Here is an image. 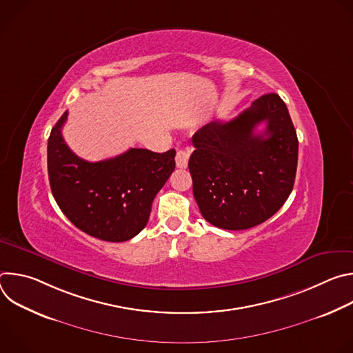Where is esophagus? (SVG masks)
Instances as JSON below:
<instances>
[{
  "label": "esophagus",
  "instance_id": "esophagus-1",
  "mask_svg": "<svg viewBox=\"0 0 353 353\" xmlns=\"http://www.w3.org/2000/svg\"><path fill=\"white\" fill-rule=\"evenodd\" d=\"M190 149L188 148H180L177 149V154H176V165L180 169H185L188 165V159H190Z\"/></svg>",
  "mask_w": 353,
  "mask_h": 353
}]
</instances>
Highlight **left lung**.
<instances>
[{"label": "left lung", "mask_w": 353, "mask_h": 353, "mask_svg": "<svg viewBox=\"0 0 353 353\" xmlns=\"http://www.w3.org/2000/svg\"><path fill=\"white\" fill-rule=\"evenodd\" d=\"M268 124L260 134L254 132ZM188 161L201 215L216 228L257 226L285 204L294 184L299 141L288 108L267 93L230 121H212L192 135Z\"/></svg>", "instance_id": "1"}]
</instances>
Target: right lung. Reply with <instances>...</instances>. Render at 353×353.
<instances>
[{
    "instance_id": "obj_1",
    "label": "right lung",
    "mask_w": 353,
    "mask_h": 353,
    "mask_svg": "<svg viewBox=\"0 0 353 353\" xmlns=\"http://www.w3.org/2000/svg\"><path fill=\"white\" fill-rule=\"evenodd\" d=\"M65 112L52 128L47 170L52 192L64 215L82 232L105 241H125L148 223L155 195L174 170L176 150L157 154L131 148L100 162L78 158L61 128Z\"/></svg>"
}]
</instances>
